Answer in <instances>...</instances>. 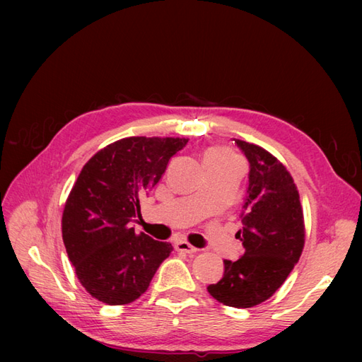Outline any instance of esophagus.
<instances>
[{"instance_id":"1","label":"esophagus","mask_w":362,"mask_h":362,"mask_svg":"<svg viewBox=\"0 0 362 362\" xmlns=\"http://www.w3.org/2000/svg\"><path fill=\"white\" fill-rule=\"evenodd\" d=\"M175 249H177L178 252H184V254H187V255L198 254V252H199L198 247L192 246V245L187 243V242H177V243H175Z\"/></svg>"}]
</instances>
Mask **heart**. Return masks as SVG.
Returning a JSON list of instances; mask_svg holds the SVG:
<instances>
[{
  "label": "heart",
  "mask_w": 362,
  "mask_h": 362,
  "mask_svg": "<svg viewBox=\"0 0 362 362\" xmlns=\"http://www.w3.org/2000/svg\"><path fill=\"white\" fill-rule=\"evenodd\" d=\"M205 166H213V164H231L237 163V158L231 154V152L223 149V148H213L205 152Z\"/></svg>",
  "instance_id": "heart-1"
}]
</instances>
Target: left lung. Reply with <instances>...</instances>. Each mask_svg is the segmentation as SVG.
I'll list each match as a JSON object with an SVG mask.
<instances>
[{
    "mask_svg": "<svg viewBox=\"0 0 362 362\" xmlns=\"http://www.w3.org/2000/svg\"><path fill=\"white\" fill-rule=\"evenodd\" d=\"M249 161V182L235 238L245 254L223 259V278L208 286L216 300L250 308L273 296L299 261L305 243L299 192L284 164L261 146L234 139Z\"/></svg>",
    "mask_w": 362,
    "mask_h": 362,
    "instance_id": "left-lung-1",
    "label": "left lung"
}]
</instances>
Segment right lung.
Masks as SVG:
<instances>
[{"label": "right lung", "instance_id": "obj_1", "mask_svg": "<svg viewBox=\"0 0 362 362\" xmlns=\"http://www.w3.org/2000/svg\"><path fill=\"white\" fill-rule=\"evenodd\" d=\"M180 137H127L84 164L64 204L63 243L81 286L107 305L144 294L172 245L137 234L140 198L161 180L169 160L187 145Z\"/></svg>", "mask_w": 362, "mask_h": 362}]
</instances>
